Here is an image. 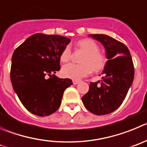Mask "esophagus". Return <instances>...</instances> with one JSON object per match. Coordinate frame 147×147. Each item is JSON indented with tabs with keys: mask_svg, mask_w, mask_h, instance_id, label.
Listing matches in <instances>:
<instances>
[{
	"mask_svg": "<svg viewBox=\"0 0 147 147\" xmlns=\"http://www.w3.org/2000/svg\"><path fill=\"white\" fill-rule=\"evenodd\" d=\"M72 83H73L74 85H76V84H78V83H80V81H79V80H72Z\"/></svg>",
	"mask_w": 147,
	"mask_h": 147,
	"instance_id": "1",
	"label": "esophagus"
}]
</instances>
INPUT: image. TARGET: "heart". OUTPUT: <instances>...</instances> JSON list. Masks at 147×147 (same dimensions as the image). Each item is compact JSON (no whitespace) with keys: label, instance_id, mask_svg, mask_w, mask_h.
Here are the masks:
<instances>
[{"label":"heart","instance_id":"1","mask_svg":"<svg viewBox=\"0 0 147 147\" xmlns=\"http://www.w3.org/2000/svg\"><path fill=\"white\" fill-rule=\"evenodd\" d=\"M78 49L84 51L85 54L80 59V64H69L62 68V75L72 80H80L94 71L98 72L105 67L107 58L105 54L100 52V47L92 39H83L75 42ZM72 52L69 46L64 47L60 55V61L63 63L69 61Z\"/></svg>","mask_w":147,"mask_h":147}]
</instances>
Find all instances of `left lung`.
I'll use <instances>...</instances> for the list:
<instances>
[{"label": "left lung", "instance_id": "1", "mask_svg": "<svg viewBox=\"0 0 147 147\" xmlns=\"http://www.w3.org/2000/svg\"><path fill=\"white\" fill-rule=\"evenodd\" d=\"M89 36L103 45L108 61L102 72V81L90 83L89 90L82 101L94 114H108L116 111L126 97L134 78V66L125 45L105 34Z\"/></svg>", "mask_w": 147, "mask_h": 147}]
</instances>
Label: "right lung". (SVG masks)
Segmentation results:
<instances>
[{
	"label": "right lung",
	"mask_w": 147,
	"mask_h": 147,
	"mask_svg": "<svg viewBox=\"0 0 147 147\" xmlns=\"http://www.w3.org/2000/svg\"><path fill=\"white\" fill-rule=\"evenodd\" d=\"M70 41L59 35L35 34L14 51L11 84L22 105L31 113L49 116L60 107L64 92L72 82L54 74L60 70L61 53Z\"/></svg>",
	"instance_id": "obj_1"
}]
</instances>
